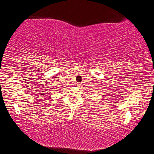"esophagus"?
<instances>
[{
    "instance_id": "esophagus-1",
    "label": "esophagus",
    "mask_w": 154,
    "mask_h": 154,
    "mask_svg": "<svg viewBox=\"0 0 154 154\" xmlns=\"http://www.w3.org/2000/svg\"><path fill=\"white\" fill-rule=\"evenodd\" d=\"M76 85L78 87H80V85H80V83H76Z\"/></svg>"
}]
</instances>
